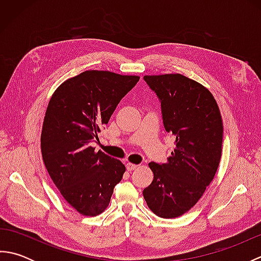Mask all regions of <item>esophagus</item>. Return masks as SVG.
<instances>
[{"mask_svg":"<svg viewBox=\"0 0 261 261\" xmlns=\"http://www.w3.org/2000/svg\"><path fill=\"white\" fill-rule=\"evenodd\" d=\"M137 168H138V165H136V164H131V163H127L126 164L127 171H132V170H135Z\"/></svg>","mask_w":261,"mask_h":261,"instance_id":"1","label":"esophagus"}]
</instances>
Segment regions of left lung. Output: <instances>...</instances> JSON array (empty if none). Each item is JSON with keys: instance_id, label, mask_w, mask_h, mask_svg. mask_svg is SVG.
<instances>
[{"instance_id": "obj_1", "label": "left lung", "mask_w": 261, "mask_h": 261, "mask_svg": "<svg viewBox=\"0 0 261 261\" xmlns=\"http://www.w3.org/2000/svg\"><path fill=\"white\" fill-rule=\"evenodd\" d=\"M162 102L165 130L176 138L163 165L149 164L153 179L143 190L148 207L164 219L186 213L213 180L222 154L223 122L206 87L181 74L146 75Z\"/></svg>"}]
</instances>
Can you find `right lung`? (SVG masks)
<instances>
[{
	"instance_id": "add662e5",
	"label": "right lung",
	"mask_w": 261,
	"mask_h": 261,
	"mask_svg": "<svg viewBox=\"0 0 261 261\" xmlns=\"http://www.w3.org/2000/svg\"><path fill=\"white\" fill-rule=\"evenodd\" d=\"M140 77L86 70L60 84L46 110L41 131L42 159L70 206L96 216L109 206L125 166L91 146L116 105Z\"/></svg>"
}]
</instances>
